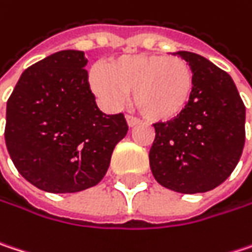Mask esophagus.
<instances>
[{"label": "esophagus", "mask_w": 252, "mask_h": 252, "mask_svg": "<svg viewBox=\"0 0 252 252\" xmlns=\"http://www.w3.org/2000/svg\"><path fill=\"white\" fill-rule=\"evenodd\" d=\"M126 124L129 126H137L138 123H140V120L138 118H135V117H132V115H126Z\"/></svg>", "instance_id": "34e87169"}]
</instances>
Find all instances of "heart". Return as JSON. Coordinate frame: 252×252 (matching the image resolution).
<instances>
[{
    "label": "heart",
    "mask_w": 252,
    "mask_h": 252,
    "mask_svg": "<svg viewBox=\"0 0 252 252\" xmlns=\"http://www.w3.org/2000/svg\"><path fill=\"white\" fill-rule=\"evenodd\" d=\"M95 91L118 102L132 92L137 111L151 123L169 121L180 115L193 94L190 64L177 56L132 55L105 64L103 73L92 75Z\"/></svg>",
    "instance_id": "heart-1"
}]
</instances>
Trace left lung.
<instances>
[{
    "mask_svg": "<svg viewBox=\"0 0 252 252\" xmlns=\"http://www.w3.org/2000/svg\"><path fill=\"white\" fill-rule=\"evenodd\" d=\"M193 72L185 111L156 123L150 149L154 179L179 193H203L223 183L240 161L245 143V105L232 78L208 59L177 52Z\"/></svg>",
    "mask_w": 252,
    "mask_h": 252,
    "instance_id": "8db88e82",
    "label": "left lung"
}]
</instances>
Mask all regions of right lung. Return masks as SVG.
Here are the masks:
<instances>
[{
    "label": "right lung",
    "mask_w": 252,
    "mask_h": 252,
    "mask_svg": "<svg viewBox=\"0 0 252 252\" xmlns=\"http://www.w3.org/2000/svg\"><path fill=\"white\" fill-rule=\"evenodd\" d=\"M83 52L63 50L26 69L7 101L5 146L18 173L50 193L98 185L126 137L124 114L99 111Z\"/></svg>",
    "instance_id": "right-lung-1"
}]
</instances>
